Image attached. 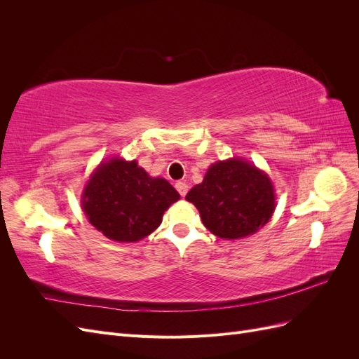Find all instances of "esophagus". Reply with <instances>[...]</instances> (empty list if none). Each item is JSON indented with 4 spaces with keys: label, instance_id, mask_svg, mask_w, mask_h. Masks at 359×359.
I'll return each mask as SVG.
<instances>
[{
    "label": "esophagus",
    "instance_id": "34e87169",
    "mask_svg": "<svg viewBox=\"0 0 359 359\" xmlns=\"http://www.w3.org/2000/svg\"><path fill=\"white\" fill-rule=\"evenodd\" d=\"M175 189L178 190V193L181 194V196L184 198L187 194V191H189V186L186 182H182V181H178L177 184H175Z\"/></svg>",
    "mask_w": 359,
    "mask_h": 359
}]
</instances>
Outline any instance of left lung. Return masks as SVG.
<instances>
[{
	"instance_id": "left-lung-1",
	"label": "left lung",
	"mask_w": 359,
	"mask_h": 359,
	"mask_svg": "<svg viewBox=\"0 0 359 359\" xmlns=\"http://www.w3.org/2000/svg\"><path fill=\"white\" fill-rule=\"evenodd\" d=\"M186 199L199 210L206 229L227 240L255 233L276 208L269 178L238 158L214 163Z\"/></svg>"
}]
</instances>
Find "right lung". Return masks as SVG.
I'll return each mask as SVG.
<instances>
[{"label": "right lung", "mask_w": 359, "mask_h": 359, "mask_svg": "<svg viewBox=\"0 0 359 359\" xmlns=\"http://www.w3.org/2000/svg\"><path fill=\"white\" fill-rule=\"evenodd\" d=\"M178 199V191L166 180L151 178L136 161L114 158L93 173L82 206L104 236L133 243L154 232L163 212Z\"/></svg>", "instance_id": "obj_1"}]
</instances>
